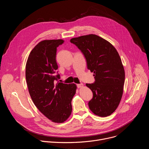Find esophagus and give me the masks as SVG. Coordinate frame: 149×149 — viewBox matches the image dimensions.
<instances>
[{"label": "esophagus", "instance_id": "obj_1", "mask_svg": "<svg viewBox=\"0 0 149 149\" xmlns=\"http://www.w3.org/2000/svg\"><path fill=\"white\" fill-rule=\"evenodd\" d=\"M77 87L78 88H81L82 87H83V84H77Z\"/></svg>", "mask_w": 149, "mask_h": 149}]
</instances>
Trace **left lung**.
I'll list each match as a JSON object with an SVG mask.
<instances>
[{"mask_svg": "<svg viewBox=\"0 0 149 149\" xmlns=\"http://www.w3.org/2000/svg\"><path fill=\"white\" fill-rule=\"evenodd\" d=\"M70 42L81 51L88 70L94 74V82L86 84L93 94L88 102L90 109L100 117L110 116L120 102L125 79L118 52L109 42L96 35L74 38Z\"/></svg>", "mask_w": 149, "mask_h": 149, "instance_id": "1", "label": "left lung"}]
</instances>
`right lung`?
Returning a JSON list of instances; mask_svg holds the SVG:
<instances>
[{
	"mask_svg": "<svg viewBox=\"0 0 149 149\" xmlns=\"http://www.w3.org/2000/svg\"><path fill=\"white\" fill-rule=\"evenodd\" d=\"M62 39L40 42L31 52L26 65V79L31 97L37 109L55 123H63L72 111L71 101L75 84L56 82L60 75L56 70L57 48Z\"/></svg>",
	"mask_w": 149,
	"mask_h": 149,
	"instance_id": "1",
	"label": "right lung"
}]
</instances>
